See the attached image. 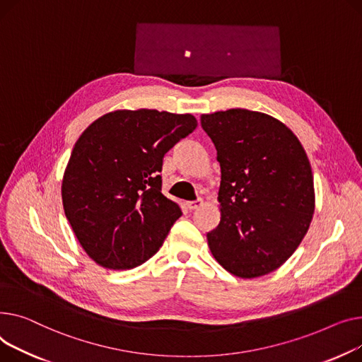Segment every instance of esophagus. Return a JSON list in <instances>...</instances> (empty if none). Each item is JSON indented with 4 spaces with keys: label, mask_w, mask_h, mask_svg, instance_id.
Segmentation results:
<instances>
[{
    "label": "esophagus",
    "mask_w": 362,
    "mask_h": 362,
    "mask_svg": "<svg viewBox=\"0 0 362 362\" xmlns=\"http://www.w3.org/2000/svg\"><path fill=\"white\" fill-rule=\"evenodd\" d=\"M200 204H202V200H197V202H187V203H185V207H187L188 210H196Z\"/></svg>",
    "instance_id": "obj_1"
}]
</instances>
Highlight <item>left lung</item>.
Listing matches in <instances>:
<instances>
[{
  "label": "left lung",
  "mask_w": 362,
  "mask_h": 362,
  "mask_svg": "<svg viewBox=\"0 0 362 362\" xmlns=\"http://www.w3.org/2000/svg\"><path fill=\"white\" fill-rule=\"evenodd\" d=\"M221 165V222L207 233L216 262L254 279L298 248L314 207L311 165L301 141L272 115L243 108L203 114Z\"/></svg>",
  "instance_id": "left-lung-1"
}]
</instances>
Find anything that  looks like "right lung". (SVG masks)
I'll list each match as a JSON object with an SVG mask.
<instances>
[{"mask_svg": "<svg viewBox=\"0 0 362 362\" xmlns=\"http://www.w3.org/2000/svg\"><path fill=\"white\" fill-rule=\"evenodd\" d=\"M191 114L117 110L76 141L61 184L62 207L81 248L99 266H140L182 215L162 191V159L193 133Z\"/></svg>", "mask_w": 362, "mask_h": 362, "instance_id": "obj_1", "label": "right lung"}]
</instances>
